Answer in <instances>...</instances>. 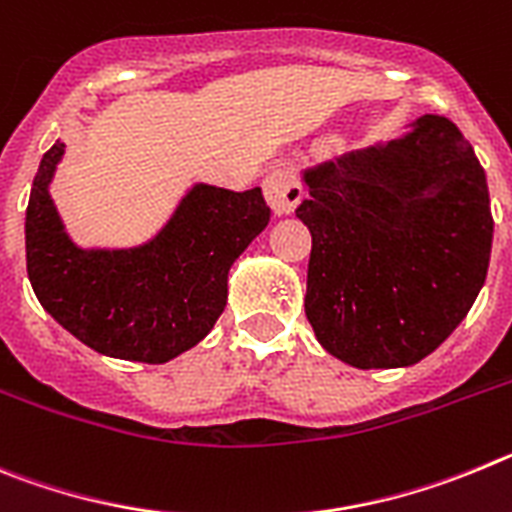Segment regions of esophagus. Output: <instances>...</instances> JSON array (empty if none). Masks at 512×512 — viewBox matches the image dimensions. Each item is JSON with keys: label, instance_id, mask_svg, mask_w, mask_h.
<instances>
[{"label": "esophagus", "instance_id": "1", "mask_svg": "<svg viewBox=\"0 0 512 512\" xmlns=\"http://www.w3.org/2000/svg\"><path fill=\"white\" fill-rule=\"evenodd\" d=\"M262 191H265V201L270 204L275 216L293 214V209H296L303 199L301 183H298L296 173L290 168L273 170V173L262 181Z\"/></svg>", "mask_w": 512, "mask_h": 512}]
</instances>
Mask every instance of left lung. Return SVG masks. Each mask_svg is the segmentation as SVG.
<instances>
[{
    "label": "left lung",
    "mask_w": 512,
    "mask_h": 512,
    "mask_svg": "<svg viewBox=\"0 0 512 512\" xmlns=\"http://www.w3.org/2000/svg\"><path fill=\"white\" fill-rule=\"evenodd\" d=\"M311 232L306 316L359 370L421 362L462 324L487 278V178L459 127L426 114L398 140L303 173Z\"/></svg>",
    "instance_id": "obj_1"
}]
</instances>
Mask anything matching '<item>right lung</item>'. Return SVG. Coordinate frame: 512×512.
I'll use <instances>...</instances> for the list:
<instances>
[{
	"label": "right lung",
	"instance_id": "add662e5",
	"mask_svg": "<svg viewBox=\"0 0 512 512\" xmlns=\"http://www.w3.org/2000/svg\"><path fill=\"white\" fill-rule=\"evenodd\" d=\"M63 147L58 140L43 155L27 204V275L38 301L107 357L163 365L196 347L227 306L229 267L270 222L262 191L196 183L147 245L81 250L48 193Z\"/></svg>",
	"mask_w": 512,
	"mask_h": 512
}]
</instances>
